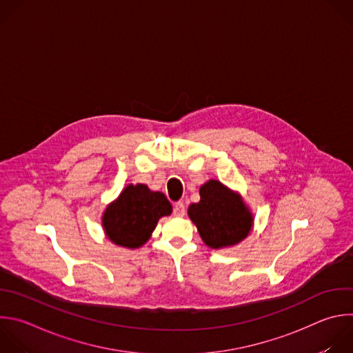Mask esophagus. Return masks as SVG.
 Returning <instances> with one entry per match:
<instances>
[{"label": "esophagus", "mask_w": 353, "mask_h": 353, "mask_svg": "<svg viewBox=\"0 0 353 353\" xmlns=\"http://www.w3.org/2000/svg\"><path fill=\"white\" fill-rule=\"evenodd\" d=\"M173 214H174V216H179V217H181V216L185 214V206H184L183 202H176V203L173 205Z\"/></svg>", "instance_id": "1"}]
</instances>
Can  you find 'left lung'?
Wrapping results in <instances>:
<instances>
[{
	"mask_svg": "<svg viewBox=\"0 0 353 353\" xmlns=\"http://www.w3.org/2000/svg\"><path fill=\"white\" fill-rule=\"evenodd\" d=\"M199 195L201 201L190 205L188 216L208 247H231L248 236L254 220L239 195L217 180L205 183Z\"/></svg>",
	"mask_w": 353,
	"mask_h": 353,
	"instance_id": "obj_1",
	"label": "left lung"
}]
</instances>
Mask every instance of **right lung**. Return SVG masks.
Wrapping results in <instances>:
<instances>
[{
  "label": "right lung",
  "instance_id": "add662e5",
  "mask_svg": "<svg viewBox=\"0 0 353 353\" xmlns=\"http://www.w3.org/2000/svg\"><path fill=\"white\" fill-rule=\"evenodd\" d=\"M172 213V205L162 192H154L144 184L129 185L102 217L108 239L116 245L139 248L145 244L158 220Z\"/></svg>",
  "mask_w": 353,
  "mask_h": 353
}]
</instances>
